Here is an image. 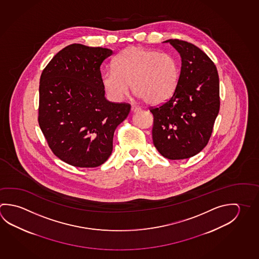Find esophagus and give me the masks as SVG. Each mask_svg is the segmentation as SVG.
Listing matches in <instances>:
<instances>
[{
  "mask_svg": "<svg viewBox=\"0 0 259 259\" xmlns=\"http://www.w3.org/2000/svg\"><path fill=\"white\" fill-rule=\"evenodd\" d=\"M139 111H141L140 107H137V106H135V105H132V107H131L132 113H137V112H139Z\"/></svg>",
  "mask_w": 259,
  "mask_h": 259,
  "instance_id": "34e87169",
  "label": "esophagus"
}]
</instances>
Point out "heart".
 <instances>
[{
  "instance_id": "1",
  "label": "heart",
  "mask_w": 259,
  "mask_h": 259,
  "mask_svg": "<svg viewBox=\"0 0 259 259\" xmlns=\"http://www.w3.org/2000/svg\"><path fill=\"white\" fill-rule=\"evenodd\" d=\"M179 79V66L169 53L131 46L119 53L113 70L102 74L101 82L113 100H122L132 91L148 105L163 104L174 95Z\"/></svg>"
}]
</instances>
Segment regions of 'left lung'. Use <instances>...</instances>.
<instances>
[{"mask_svg":"<svg viewBox=\"0 0 259 259\" xmlns=\"http://www.w3.org/2000/svg\"><path fill=\"white\" fill-rule=\"evenodd\" d=\"M181 57L177 89L169 100L150 112L153 142L170 160L190 158L207 145L220 107L219 77L212 60L187 41L169 39Z\"/></svg>","mask_w":259,"mask_h":259,"instance_id":"obj_1","label":"left lung"}]
</instances>
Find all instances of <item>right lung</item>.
Here are the masks:
<instances>
[{
    "instance_id": "add662e5",
    "label": "right lung",
    "mask_w": 259,
    "mask_h": 259,
    "mask_svg": "<svg viewBox=\"0 0 259 259\" xmlns=\"http://www.w3.org/2000/svg\"><path fill=\"white\" fill-rule=\"evenodd\" d=\"M111 49L73 44L51 60L40 79L39 125L53 153L76 167H96L113 152L128 104L106 100L101 64Z\"/></svg>"
}]
</instances>
